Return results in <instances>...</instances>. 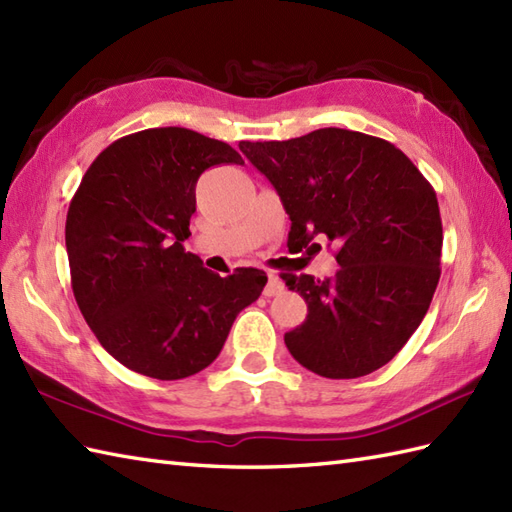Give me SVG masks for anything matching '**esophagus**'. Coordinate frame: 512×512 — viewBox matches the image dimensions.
I'll list each match as a JSON object with an SVG mask.
<instances>
[{
  "mask_svg": "<svg viewBox=\"0 0 512 512\" xmlns=\"http://www.w3.org/2000/svg\"><path fill=\"white\" fill-rule=\"evenodd\" d=\"M279 292H283V281H281V277L268 275V283H266V288H264V294H266V296H275V294H279Z\"/></svg>",
  "mask_w": 512,
  "mask_h": 512,
  "instance_id": "1",
  "label": "esophagus"
}]
</instances>
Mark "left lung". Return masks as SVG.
Here are the masks:
<instances>
[{
    "instance_id": "obj_1",
    "label": "left lung",
    "mask_w": 512,
    "mask_h": 512,
    "mask_svg": "<svg viewBox=\"0 0 512 512\" xmlns=\"http://www.w3.org/2000/svg\"><path fill=\"white\" fill-rule=\"evenodd\" d=\"M290 216L288 242L336 244V277L281 275L307 303L285 347L307 371L353 379L377 371L421 325L441 279L443 222L434 187L386 139L318 128L288 141H240Z\"/></svg>"
}]
</instances>
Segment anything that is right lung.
<instances>
[{"label":"right lung","instance_id":"1","mask_svg":"<svg viewBox=\"0 0 512 512\" xmlns=\"http://www.w3.org/2000/svg\"><path fill=\"white\" fill-rule=\"evenodd\" d=\"M222 163L244 161L196 130H139L95 157L69 202L76 303L102 347L139 375L170 382L207 368L268 281L257 268L220 277L183 248L198 178Z\"/></svg>","mask_w":512,"mask_h":512}]
</instances>
